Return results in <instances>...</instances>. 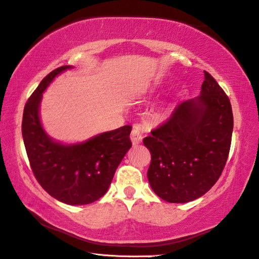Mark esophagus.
I'll list each match as a JSON object with an SVG mask.
<instances>
[{
	"mask_svg": "<svg viewBox=\"0 0 259 259\" xmlns=\"http://www.w3.org/2000/svg\"><path fill=\"white\" fill-rule=\"evenodd\" d=\"M131 140H132V143H133V145H137L141 143L142 140H143V136H142L139 128H133V131H132Z\"/></svg>",
	"mask_w": 259,
	"mask_h": 259,
	"instance_id": "34e87169",
	"label": "esophagus"
}]
</instances>
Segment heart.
I'll use <instances>...</instances> for the list:
<instances>
[{"instance_id":"1","label":"heart","mask_w":259,"mask_h":259,"mask_svg":"<svg viewBox=\"0 0 259 259\" xmlns=\"http://www.w3.org/2000/svg\"><path fill=\"white\" fill-rule=\"evenodd\" d=\"M153 117H154V119H156V120H162V119H164L165 115L162 112H155L154 115H153Z\"/></svg>"}]
</instances>
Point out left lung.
Wrapping results in <instances>:
<instances>
[{"label":"left lung","mask_w":259,"mask_h":259,"mask_svg":"<svg viewBox=\"0 0 259 259\" xmlns=\"http://www.w3.org/2000/svg\"><path fill=\"white\" fill-rule=\"evenodd\" d=\"M234 116L230 100L204 71L200 96L173 110L171 117L143 140L150 150V186L167 202L200 198L214 186L229 155Z\"/></svg>","instance_id":"left-lung-1"}]
</instances>
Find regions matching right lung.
Here are the masks:
<instances>
[{
  "instance_id": "obj_1",
  "label": "right lung",
  "mask_w": 259,
  "mask_h": 259,
  "mask_svg": "<svg viewBox=\"0 0 259 259\" xmlns=\"http://www.w3.org/2000/svg\"><path fill=\"white\" fill-rule=\"evenodd\" d=\"M62 66L47 75L26 102L22 136L31 168L40 186L59 201L78 205L102 198L116 168L131 149L132 126L105 132L83 143L66 145L47 135L39 117L42 93L62 71Z\"/></svg>"
}]
</instances>
